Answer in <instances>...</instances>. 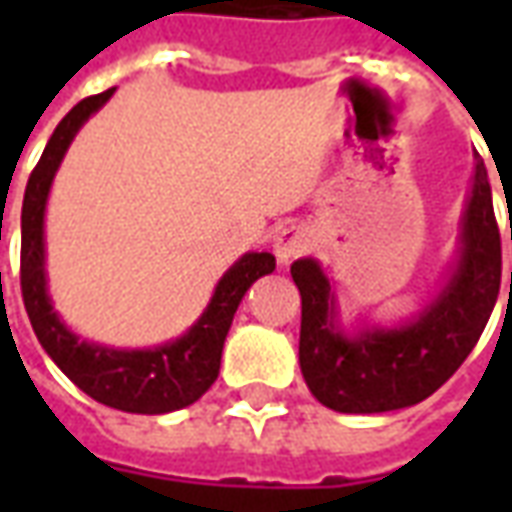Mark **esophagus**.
<instances>
[{"mask_svg":"<svg viewBox=\"0 0 512 512\" xmlns=\"http://www.w3.org/2000/svg\"><path fill=\"white\" fill-rule=\"evenodd\" d=\"M310 249V235L304 227H296V224H285L274 233V255H277L279 263H290L299 255H304Z\"/></svg>","mask_w":512,"mask_h":512,"instance_id":"34e87169","label":"esophagus"}]
</instances>
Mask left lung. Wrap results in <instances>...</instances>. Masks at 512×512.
I'll list each match as a JSON object with an SVG mask.
<instances>
[{
	"instance_id": "left-lung-1",
	"label": "left lung",
	"mask_w": 512,
	"mask_h": 512,
	"mask_svg": "<svg viewBox=\"0 0 512 512\" xmlns=\"http://www.w3.org/2000/svg\"><path fill=\"white\" fill-rule=\"evenodd\" d=\"M290 277L301 293L299 365L312 395L340 414L417 406L472 354L499 296L502 244L483 158L474 153L455 263L414 318L345 332L337 293L321 263L301 257L290 266Z\"/></svg>"
}]
</instances>
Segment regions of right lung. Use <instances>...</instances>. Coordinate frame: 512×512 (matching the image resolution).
Returning <instances> with one entry per match:
<instances>
[{
    "label": "right lung",
    "mask_w": 512,
    "mask_h": 512,
    "mask_svg": "<svg viewBox=\"0 0 512 512\" xmlns=\"http://www.w3.org/2000/svg\"><path fill=\"white\" fill-rule=\"evenodd\" d=\"M112 95L115 87L73 106L54 128L38 167L29 175L21 208V296L43 351L84 395L128 414H169L191 406L211 389L238 304L252 282L277 268V260L271 252L238 257L216 282L208 307L189 332L156 348H109L71 332L54 310L46 282V205L73 136Z\"/></svg>",
    "instance_id": "1"
}]
</instances>
